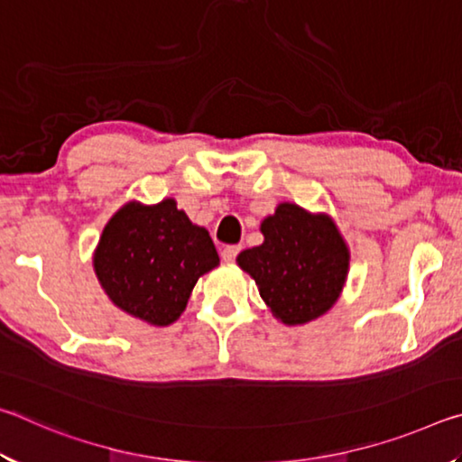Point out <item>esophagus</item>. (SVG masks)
Instances as JSON below:
<instances>
[{
	"label": "esophagus",
	"mask_w": 462,
	"mask_h": 462,
	"mask_svg": "<svg viewBox=\"0 0 462 462\" xmlns=\"http://www.w3.org/2000/svg\"><path fill=\"white\" fill-rule=\"evenodd\" d=\"M238 253H240V246L238 245H230V246H226L222 250V259L226 263H234V259H236Z\"/></svg>",
	"instance_id": "1"
}]
</instances>
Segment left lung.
<instances>
[{"instance_id":"1","label":"left lung","mask_w":462,"mask_h":462,"mask_svg":"<svg viewBox=\"0 0 462 462\" xmlns=\"http://www.w3.org/2000/svg\"><path fill=\"white\" fill-rule=\"evenodd\" d=\"M263 245L242 250L238 267L254 279L271 314L285 326L324 316L344 289L350 250L328 214L279 203L261 222Z\"/></svg>"}]
</instances>
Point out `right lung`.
I'll return each mask as SVG.
<instances>
[{"instance_id":"1","label":"right lung","mask_w":462,"mask_h":462,"mask_svg":"<svg viewBox=\"0 0 462 462\" xmlns=\"http://www.w3.org/2000/svg\"><path fill=\"white\" fill-rule=\"evenodd\" d=\"M217 264L209 232L177 209L173 198L124 203L93 253V271L109 301L159 328L177 322L198 279Z\"/></svg>"}]
</instances>
